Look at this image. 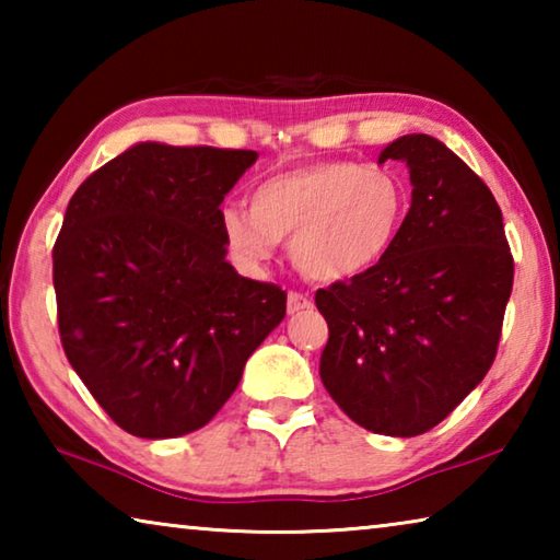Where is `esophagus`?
Here are the masks:
<instances>
[{
    "label": "esophagus",
    "mask_w": 560,
    "mask_h": 560,
    "mask_svg": "<svg viewBox=\"0 0 560 560\" xmlns=\"http://www.w3.org/2000/svg\"><path fill=\"white\" fill-rule=\"evenodd\" d=\"M314 306V301H311L306 293H301V291H289V296H287V308H289V314H299V311H306V308H311Z\"/></svg>",
    "instance_id": "esophagus-1"
}]
</instances>
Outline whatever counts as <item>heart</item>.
Masks as SVG:
<instances>
[{
  "label": "heart",
  "instance_id": "1",
  "mask_svg": "<svg viewBox=\"0 0 560 560\" xmlns=\"http://www.w3.org/2000/svg\"><path fill=\"white\" fill-rule=\"evenodd\" d=\"M246 202L249 212H222L224 242L242 261H267L277 242L291 236V261L303 277L346 281L393 249L407 214V187L387 167L316 160L264 177Z\"/></svg>",
  "mask_w": 560,
  "mask_h": 560
}]
</instances>
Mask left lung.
Instances as JSON below:
<instances>
[{
	"label": "left lung",
	"instance_id": "left-lung-1",
	"mask_svg": "<svg viewBox=\"0 0 560 560\" xmlns=\"http://www.w3.org/2000/svg\"><path fill=\"white\" fill-rule=\"evenodd\" d=\"M385 160L410 167L412 205L381 264L316 291L328 324L318 373L360 428L415 438L494 363L514 257L494 195L447 145L417 132Z\"/></svg>",
	"mask_w": 560,
	"mask_h": 560
}]
</instances>
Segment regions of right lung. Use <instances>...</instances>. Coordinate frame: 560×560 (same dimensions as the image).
I'll return each mask as SVG.
<instances>
[{"label": "right lung", "instance_id": "obj_1", "mask_svg": "<svg viewBox=\"0 0 560 560\" xmlns=\"http://www.w3.org/2000/svg\"><path fill=\"white\" fill-rule=\"evenodd\" d=\"M254 160V150L138 143L66 207L54 244L63 353L136 438L205 428L287 316V291L224 259L220 205Z\"/></svg>", "mask_w": 560, "mask_h": 560}]
</instances>
